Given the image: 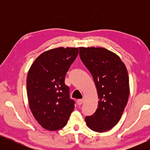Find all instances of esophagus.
<instances>
[{"instance_id": "1", "label": "esophagus", "mask_w": 150, "mask_h": 150, "mask_svg": "<svg viewBox=\"0 0 150 150\" xmlns=\"http://www.w3.org/2000/svg\"><path fill=\"white\" fill-rule=\"evenodd\" d=\"M83 101H84L83 99H79V100H77L76 102H77L78 105H81V104L83 103Z\"/></svg>"}]
</instances>
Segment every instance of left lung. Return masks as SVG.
I'll return each mask as SVG.
<instances>
[{"label":"left lung","mask_w":150,"mask_h":150,"mask_svg":"<svg viewBox=\"0 0 150 150\" xmlns=\"http://www.w3.org/2000/svg\"><path fill=\"white\" fill-rule=\"evenodd\" d=\"M79 50L81 61L93 76L99 98L97 110L86 116V124L95 132H106L119 122L128 102V71L120 57L107 49L81 47Z\"/></svg>","instance_id":"1"}]
</instances>
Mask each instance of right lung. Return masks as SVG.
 <instances>
[{"mask_svg":"<svg viewBox=\"0 0 150 150\" xmlns=\"http://www.w3.org/2000/svg\"><path fill=\"white\" fill-rule=\"evenodd\" d=\"M78 54V48L51 49L41 54L28 71L26 88L30 109L46 130L63 128L74 109L75 102L69 98L65 77Z\"/></svg>","mask_w":150,"mask_h":150,"instance_id":"1","label":"right lung"}]
</instances>
